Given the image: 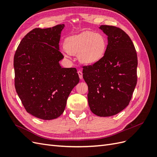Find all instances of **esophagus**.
Returning <instances> with one entry per match:
<instances>
[{"label": "esophagus", "instance_id": "esophagus-1", "mask_svg": "<svg viewBox=\"0 0 157 157\" xmlns=\"http://www.w3.org/2000/svg\"><path fill=\"white\" fill-rule=\"evenodd\" d=\"M78 75L79 76V78L80 79H82V73L81 71H80V70L78 71Z\"/></svg>", "mask_w": 157, "mask_h": 157}]
</instances>
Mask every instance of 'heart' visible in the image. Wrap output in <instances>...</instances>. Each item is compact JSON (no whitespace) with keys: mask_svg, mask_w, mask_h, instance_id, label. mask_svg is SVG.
Segmentation results:
<instances>
[{"mask_svg":"<svg viewBox=\"0 0 157 157\" xmlns=\"http://www.w3.org/2000/svg\"><path fill=\"white\" fill-rule=\"evenodd\" d=\"M106 40L101 35L85 31L65 39L64 48L71 54H78L80 61L93 64L100 59L106 50Z\"/></svg>","mask_w":157,"mask_h":157,"instance_id":"1","label":"heart"}]
</instances>
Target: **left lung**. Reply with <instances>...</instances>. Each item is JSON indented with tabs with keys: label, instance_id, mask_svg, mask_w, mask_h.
Returning a JSON list of instances; mask_svg holds the SVG:
<instances>
[{
	"label": "left lung",
	"instance_id": "obj_1",
	"mask_svg": "<svg viewBox=\"0 0 157 157\" xmlns=\"http://www.w3.org/2000/svg\"><path fill=\"white\" fill-rule=\"evenodd\" d=\"M108 36L105 54L97 62L83 66V78L88 87L91 111L99 117H110L129 104L137 84V57L126 33L115 26L101 25Z\"/></svg>",
	"mask_w": 157,
	"mask_h": 157
}]
</instances>
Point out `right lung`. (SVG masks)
<instances>
[{"mask_svg": "<svg viewBox=\"0 0 157 157\" xmlns=\"http://www.w3.org/2000/svg\"><path fill=\"white\" fill-rule=\"evenodd\" d=\"M65 25L35 28L23 38L13 58L15 88L27 113L43 120L59 117L79 82L76 68H62L59 61L61 33Z\"/></svg>", "mask_w": 157, "mask_h": 157, "instance_id": "1", "label": "right lung"}]
</instances>
